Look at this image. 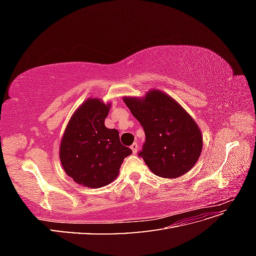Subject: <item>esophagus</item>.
Returning <instances> with one entry per match:
<instances>
[{"label":"esophagus","instance_id":"esophagus-1","mask_svg":"<svg viewBox=\"0 0 256 256\" xmlns=\"http://www.w3.org/2000/svg\"><path fill=\"white\" fill-rule=\"evenodd\" d=\"M138 145L136 143H134L132 145L130 146V148H131V150H132V152H134V154H136V152H138Z\"/></svg>","mask_w":256,"mask_h":256}]
</instances>
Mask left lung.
I'll return each instance as SVG.
<instances>
[{
  "label": "left lung",
  "mask_w": 256,
  "mask_h": 256,
  "mask_svg": "<svg viewBox=\"0 0 256 256\" xmlns=\"http://www.w3.org/2000/svg\"><path fill=\"white\" fill-rule=\"evenodd\" d=\"M122 100L144 129L146 138L138 156L150 171L164 178L188 173L203 148L202 132L190 114L159 90H150L142 98Z\"/></svg>",
  "instance_id": "1"
}]
</instances>
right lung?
<instances>
[{"label": "right lung", "mask_w": 256, "mask_h": 256, "mask_svg": "<svg viewBox=\"0 0 256 256\" xmlns=\"http://www.w3.org/2000/svg\"><path fill=\"white\" fill-rule=\"evenodd\" d=\"M111 104L88 98L69 120L60 145L65 173L81 186L102 188L118 176L120 168L132 150L120 141L118 131L104 126Z\"/></svg>", "instance_id": "obj_1"}]
</instances>
